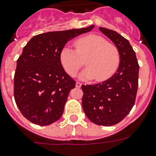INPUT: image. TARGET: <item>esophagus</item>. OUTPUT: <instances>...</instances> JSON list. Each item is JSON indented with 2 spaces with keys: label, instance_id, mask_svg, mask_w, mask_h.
Segmentation results:
<instances>
[{
  "label": "esophagus",
  "instance_id": "1",
  "mask_svg": "<svg viewBox=\"0 0 156 156\" xmlns=\"http://www.w3.org/2000/svg\"><path fill=\"white\" fill-rule=\"evenodd\" d=\"M81 86H82V83H81L76 82V87L80 88Z\"/></svg>",
  "mask_w": 156,
  "mask_h": 156
}]
</instances>
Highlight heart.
<instances>
[{
	"label": "heart",
	"instance_id": "1",
	"mask_svg": "<svg viewBox=\"0 0 156 156\" xmlns=\"http://www.w3.org/2000/svg\"><path fill=\"white\" fill-rule=\"evenodd\" d=\"M74 46L76 51L66 45L59 53V61L70 76L76 75L84 66V60L87 68L80 76L82 80L103 82L111 78L119 68L120 55L118 48L101 36L81 37L74 41Z\"/></svg>",
	"mask_w": 156,
	"mask_h": 156
}]
</instances>
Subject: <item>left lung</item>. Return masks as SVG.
<instances>
[{"label":"left lung","mask_w":156,"mask_h":156,"mask_svg":"<svg viewBox=\"0 0 156 156\" xmlns=\"http://www.w3.org/2000/svg\"><path fill=\"white\" fill-rule=\"evenodd\" d=\"M118 48L120 63L111 78L94 85H82L83 109L95 124L119 123L133 108L138 87L139 65L129 41L113 30L100 27Z\"/></svg>","instance_id":"8db88e82"}]
</instances>
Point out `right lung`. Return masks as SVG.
I'll return each instance as SVG.
<instances>
[{
	"instance_id": "obj_1",
	"label": "right lung",
	"mask_w": 156,
	"mask_h": 156,
	"mask_svg": "<svg viewBox=\"0 0 156 156\" xmlns=\"http://www.w3.org/2000/svg\"><path fill=\"white\" fill-rule=\"evenodd\" d=\"M94 27L38 34L23 48L14 76V98L26 119L48 126L61 118L76 81L62 66L59 53L69 41Z\"/></svg>"
}]
</instances>
